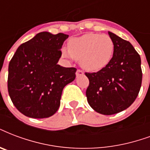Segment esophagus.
I'll return each instance as SVG.
<instances>
[{"instance_id":"1","label":"esophagus","mask_w":150,"mask_h":150,"mask_svg":"<svg viewBox=\"0 0 150 150\" xmlns=\"http://www.w3.org/2000/svg\"><path fill=\"white\" fill-rule=\"evenodd\" d=\"M84 75V72H83V71L81 70H77V71H76V76H80V75Z\"/></svg>"}]
</instances>
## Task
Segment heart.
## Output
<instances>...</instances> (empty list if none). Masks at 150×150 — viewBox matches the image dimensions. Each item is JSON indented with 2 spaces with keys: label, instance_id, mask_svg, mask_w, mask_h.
<instances>
[{
  "label": "heart",
  "instance_id": "obj_1",
  "mask_svg": "<svg viewBox=\"0 0 150 150\" xmlns=\"http://www.w3.org/2000/svg\"><path fill=\"white\" fill-rule=\"evenodd\" d=\"M115 52L113 40L107 34L88 33L69 40L67 50L62 49V56L69 60H79L83 69L98 71L109 64Z\"/></svg>",
  "mask_w": 150,
  "mask_h": 150
}]
</instances>
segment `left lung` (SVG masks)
<instances>
[{"instance_id": "obj_1", "label": "left lung", "mask_w": 150, "mask_h": 150, "mask_svg": "<svg viewBox=\"0 0 150 150\" xmlns=\"http://www.w3.org/2000/svg\"><path fill=\"white\" fill-rule=\"evenodd\" d=\"M115 44L111 62L98 72L85 73L90 81L86 95L90 107L102 115L125 110L135 100L141 88V58L133 45L108 31Z\"/></svg>"}]
</instances>
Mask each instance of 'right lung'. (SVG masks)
<instances>
[{"instance_id":"1","label":"right lung","mask_w":150,"mask_h":150,"mask_svg":"<svg viewBox=\"0 0 150 150\" xmlns=\"http://www.w3.org/2000/svg\"><path fill=\"white\" fill-rule=\"evenodd\" d=\"M67 38L63 33H38L19 45L9 62V96L24 116H52L60 107L64 87L75 80L76 68L57 64Z\"/></svg>"}]
</instances>
